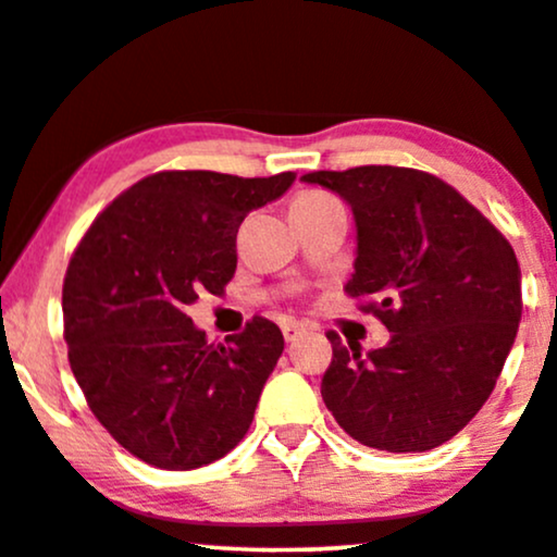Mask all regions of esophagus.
<instances>
[{"instance_id":"1","label":"esophagus","mask_w":557,"mask_h":557,"mask_svg":"<svg viewBox=\"0 0 557 557\" xmlns=\"http://www.w3.org/2000/svg\"><path fill=\"white\" fill-rule=\"evenodd\" d=\"M306 331H308V323H300V321H287L283 325V336H285L287 344H290V341H295V338H300Z\"/></svg>"}]
</instances>
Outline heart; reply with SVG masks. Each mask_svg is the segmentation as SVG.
I'll return each mask as SVG.
<instances>
[{
	"label": "heart",
	"instance_id": "b5f03b06",
	"mask_svg": "<svg viewBox=\"0 0 557 557\" xmlns=\"http://www.w3.org/2000/svg\"><path fill=\"white\" fill-rule=\"evenodd\" d=\"M329 203H338V198L323 190H306L295 198L293 206H329Z\"/></svg>",
	"mask_w": 557,
	"mask_h": 557
}]
</instances>
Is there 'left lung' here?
<instances>
[{
    "label": "left lung",
    "instance_id": "1",
    "mask_svg": "<svg viewBox=\"0 0 557 557\" xmlns=\"http://www.w3.org/2000/svg\"><path fill=\"white\" fill-rule=\"evenodd\" d=\"M351 206L346 293L392 333L361 354L329 333L323 403L354 441L389 454L438 448L481 410L522 321L515 249L441 177L364 165L300 177Z\"/></svg>",
    "mask_w": 557,
    "mask_h": 557
}]
</instances>
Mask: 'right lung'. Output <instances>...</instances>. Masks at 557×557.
<instances>
[{"label":"right lung","mask_w":557,"mask_h":557,"mask_svg":"<svg viewBox=\"0 0 557 557\" xmlns=\"http://www.w3.org/2000/svg\"><path fill=\"white\" fill-rule=\"evenodd\" d=\"M293 183L295 173H154L107 206L73 251L63 283L73 376L111 438L145 463L190 471L247 435L283 331L257 315L209 344L185 308L203 290L224 293L242 221Z\"/></svg>","instance_id":"obj_1"}]
</instances>
